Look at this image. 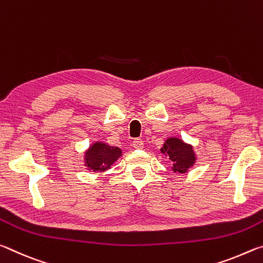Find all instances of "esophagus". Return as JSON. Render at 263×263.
<instances>
[{
  "label": "esophagus",
  "mask_w": 263,
  "mask_h": 263,
  "mask_svg": "<svg viewBox=\"0 0 263 263\" xmlns=\"http://www.w3.org/2000/svg\"><path fill=\"white\" fill-rule=\"evenodd\" d=\"M132 146L136 149H141V148H144V141H142L141 139H135L132 141Z\"/></svg>",
  "instance_id": "esophagus-1"
}]
</instances>
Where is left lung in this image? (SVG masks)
<instances>
[{
  "label": "left lung",
  "mask_w": 263,
  "mask_h": 263,
  "mask_svg": "<svg viewBox=\"0 0 263 263\" xmlns=\"http://www.w3.org/2000/svg\"><path fill=\"white\" fill-rule=\"evenodd\" d=\"M161 153L169 159L172 163V171L179 174L188 173L191 167L197 161V155L194 151V146L183 141L180 138L169 137L164 140Z\"/></svg>",
  "instance_id": "8db88e82"
}]
</instances>
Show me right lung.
<instances>
[{
	"label": "right lung",
	"instance_id": "right-lung-1",
	"mask_svg": "<svg viewBox=\"0 0 263 263\" xmlns=\"http://www.w3.org/2000/svg\"><path fill=\"white\" fill-rule=\"evenodd\" d=\"M123 155L122 149L106 142L95 141L84 152L83 166L92 173H103Z\"/></svg>",
	"mask_w": 263,
	"mask_h": 263
}]
</instances>
